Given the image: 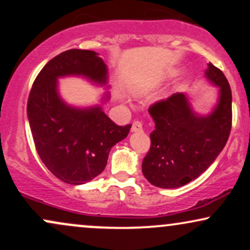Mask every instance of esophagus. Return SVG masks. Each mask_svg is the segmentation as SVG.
<instances>
[{
	"instance_id": "34e87169",
	"label": "esophagus",
	"mask_w": 250,
	"mask_h": 250,
	"mask_svg": "<svg viewBox=\"0 0 250 250\" xmlns=\"http://www.w3.org/2000/svg\"><path fill=\"white\" fill-rule=\"evenodd\" d=\"M131 131L136 133V131H142V123L140 121H134L131 125Z\"/></svg>"
}]
</instances>
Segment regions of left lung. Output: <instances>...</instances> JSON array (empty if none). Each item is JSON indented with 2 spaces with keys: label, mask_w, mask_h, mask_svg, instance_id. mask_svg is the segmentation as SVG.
<instances>
[{
  "label": "left lung",
  "mask_w": 250,
  "mask_h": 250,
  "mask_svg": "<svg viewBox=\"0 0 250 250\" xmlns=\"http://www.w3.org/2000/svg\"><path fill=\"white\" fill-rule=\"evenodd\" d=\"M206 77L220 90L219 102L208 115L193 110L183 93L154 103L149 114L155 122L150 149L142 173L153 186L179 188L199 177L215 161L231 129V90L226 76L209 63Z\"/></svg>",
  "instance_id": "8db88e82"
}]
</instances>
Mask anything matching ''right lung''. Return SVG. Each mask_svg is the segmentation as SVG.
Segmentation results:
<instances>
[{
	"mask_svg": "<svg viewBox=\"0 0 250 250\" xmlns=\"http://www.w3.org/2000/svg\"><path fill=\"white\" fill-rule=\"evenodd\" d=\"M64 76H83L105 85L108 69L95 51H63L42 68L28 97L27 114L37 154L57 179L77 186L104 170L109 151L127 137L131 125H115L101 105L67 104L57 88V79ZM108 100L109 94L103 102Z\"/></svg>",
	"mask_w": 250,
	"mask_h": 250,
	"instance_id": "right-lung-1",
	"label": "right lung"
}]
</instances>
